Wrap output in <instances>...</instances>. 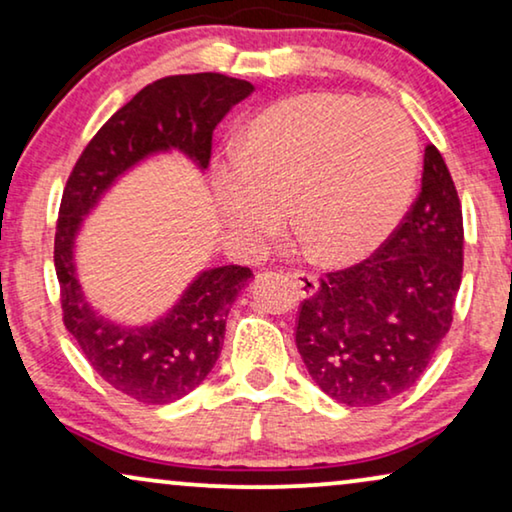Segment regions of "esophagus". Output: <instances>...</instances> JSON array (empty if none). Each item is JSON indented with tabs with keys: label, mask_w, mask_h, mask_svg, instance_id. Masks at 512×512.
Masks as SVG:
<instances>
[{
	"label": "esophagus",
	"mask_w": 512,
	"mask_h": 512,
	"mask_svg": "<svg viewBox=\"0 0 512 512\" xmlns=\"http://www.w3.org/2000/svg\"><path fill=\"white\" fill-rule=\"evenodd\" d=\"M289 277H291L293 286H296L298 296H303V298H312L314 293L319 291V279L314 277L312 272H305V270H293Z\"/></svg>",
	"instance_id": "1"
}]
</instances>
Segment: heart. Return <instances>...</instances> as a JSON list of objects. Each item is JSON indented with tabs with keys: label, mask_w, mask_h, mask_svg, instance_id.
Returning a JSON list of instances; mask_svg holds the SVG:
<instances>
[{
	"label": "heart",
	"mask_w": 512,
	"mask_h": 512,
	"mask_svg": "<svg viewBox=\"0 0 512 512\" xmlns=\"http://www.w3.org/2000/svg\"><path fill=\"white\" fill-rule=\"evenodd\" d=\"M415 130L401 111L342 93L286 97L251 118L214 195L237 240L258 249L296 228L321 261L354 263L387 240L412 198Z\"/></svg>",
	"instance_id": "b5f03b06"
}]
</instances>
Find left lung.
Here are the masks:
<instances>
[{
    "mask_svg": "<svg viewBox=\"0 0 512 512\" xmlns=\"http://www.w3.org/2000/svg\"><path fill=\"white\" fill-rule=\"evenodd\" d=\"M464 272V219L436 146L422 188L373 256L326 272L296 317V347L319 389L368 408L408 391L452 326Z\"/></svg>",
    "mask_w": 512,
    "mask_h": 512,
    "instance_id": "obj_1",
    "label": "left lung"
}]
</instances>
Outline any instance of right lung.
<instances>
[{"instance_id": "add662e5", "label": "right lung", "mask_w": 512, "mask_h": 512, "mask_svg": "<svg viewBox=\"0 0 512 512\" xmlns=\"http://www.w3.org/2000/svg\"><path fill=\"white\" fill-rule=\"evenodd\" d=\"M251 93L249 81L216 72L149 83L97 130L62 191L53 249L62 321L95 373L139 403L179 401L205 380L221 354L230 305L251 270L221 265L202 272L167 317L151 326L123 328L97 317L83 298L74 270L76 230L116 177L151 153L179 149L205 170L214 128Z\"/></svg>"}]
</instances>
